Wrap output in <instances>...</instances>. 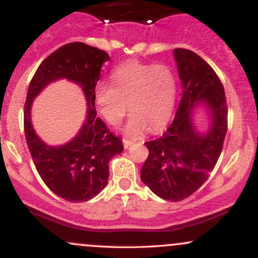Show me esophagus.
<instances>
[{
	"label": "esophagus",
	"instance_id": "34e87169",
	"mask_svg": "<svg viewBox=\"0 0 258 258\" xmlns=\"http://www.w3.org/2000/svg\"><path fill=\"white\" fill-rule=\"evenodd\" d=\"M122 142H123V148H125V149H127V148L132 144V141H128V139H125V138L122 139Z\"/></svg>",
	"mask_w": 258,
	"mask_h": 258
}]
</instances>
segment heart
I'll return each instance as SVG.
<instances>
[{"label": "heart", "mask_w": 258, "mask_h": 258, "mask_svg": "<svg viewBox=\"0 0 258 258\" xmlns=\"http://www.w3.org/2000/svg\"><path fill=\"white\" fill-rule=\"evenodd\" d=\"M112 85L100 82L94 90L98 111L106 122L116 126L128 110L132 112L123 127L130 137L144 130L156 131L166 125L176 100L177 80L167 65L130 60L111 74Z\"/></svg>", "instance_id": "heart-1"}]
</instances>
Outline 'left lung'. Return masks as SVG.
I'll list each match as a JSON object with an SVG mask.
<instances>
[{
    "instance_id": "obj_1",
    "label": "left lung",
    "mask_w": 258,
    "mask_h": 258,
    "mask_svg": "<svg viewBox=\"0 0 258 258\" xmlns=\"http://www.w3.org/2000/svg\"><path fill=\"white\" fill-rule=\"evenodd\" d=\"M182 81V99L174 119L161 137L147 142L149 156L141 179L164 200L179 201L195 193L214 170L227 133V102L221 80L197 53L173 51ZM208 109L210 126L201 134L192 122L194 109Z\"/></svg>"
}]
</instances>
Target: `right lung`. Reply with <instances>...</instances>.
Returning <instances> with one entry per match:
<instances>
[{"mask_svg": "<svg viewBox=\"0 0 258 258\" xmlns=\"http://www.w3.org/2000/svg\"><path fill=\"white\" fill-rule=\"evenodd\" d=\"M109 59L105 51L82 42L64 44L40 64L26 94L24 131L35 167L53 193L72 203L90 200L105 188L109 161L123 150L122 141L97 117L94 106V90L102 65ZM61 78L75 82L83 88L88 110L78 135L63 146L52 147L34 132L31 105L46 85Z\"/></svg>", "mask_w": 258, "mask_h": 258, "instance_id": "add662e5", "label": "right lung"}]
</instances>
